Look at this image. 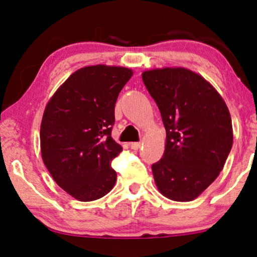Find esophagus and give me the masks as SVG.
Returning <instances> with one entry per match:
<instances>
[{
  "mask_svg": "<svg viewBox=\"0 0 257 257\" xmlns=\"http://www.w3.org/2000/svg\"><path fill=\"white\" fill-rule=\"evenodd\" d=\"M128 146L131 147L132 150H139L140 146H142V143L140 142H137V143H130Z\"/></svg>",
  "mask_w": 257,
  "mask_h": 257,
  "instance_id": "obj_1",
  "label": "esophagus"
}]
</instances>
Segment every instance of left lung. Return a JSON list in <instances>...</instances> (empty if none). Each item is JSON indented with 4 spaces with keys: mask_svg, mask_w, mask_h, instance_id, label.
I'll return each mask as SVG.
<instances>
[{
    "mask_svg": "<svg viewBox=\"0 0 257 257\" xmlns=\"http://www.w3.org/2000/svg\"><path fill=\"white\" fill-rule=\"evenodd\" d=\"M147 91L166 130L154 181L166 198L192 201L222 171L233 145L229 111L217 91L198 73L182 68L145 71Z\"/></svg>",
    "mask_w": 257,
    "mask_h": 257,
    "instance_id": "left-lung-1",
    "label": "left lung"
}]
</instances>
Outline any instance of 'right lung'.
<instances>
[{"instance_id": "1", "label": "right lung", "mask_w": 257, "mask_h": 257, "mask_svg": "<svg viewBox=\"0 0 257 257\" xmlns=\"http://www.w3.org/2000/svg\"><path fill=\"white\" fill-rule=\"evenodd\" d=\"M133 75L119 66L77 70L56 91L41 124L44 165L59 187L79 201H93L113 188L111 161L122 147L111 137L118 94Z\"/></svg>"}]
</instances>
